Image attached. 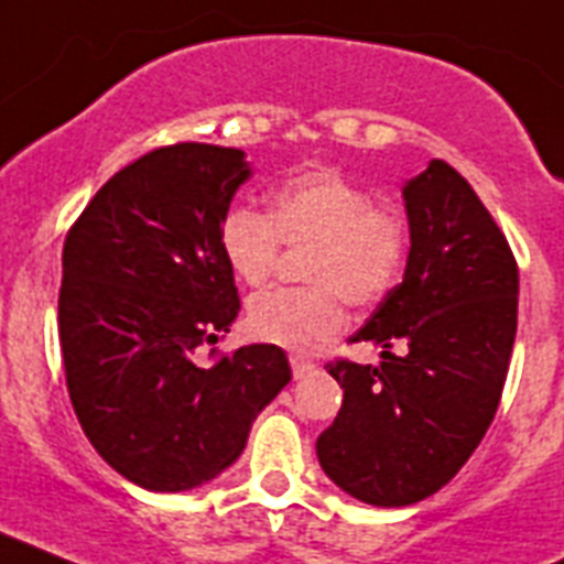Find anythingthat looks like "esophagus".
Masks as SVG:
<instances>
[{
  "instance_id": "34e87169",
  "label": "esophagus",
  "mask_w": 564,
  "mask_h": 564,
  "mask_svg": "<svg viewBox=\"0 0 564 564\" xmlns=\"http://www.w3.org/2000/svg\"><path fill=\"white\" fill-rule=\"evenodd\" d=\"M291 370H293V378H305L307 372L316 370V364H313L311 358L293 352V356H291Z\"/></svg>"
}]
</instances>
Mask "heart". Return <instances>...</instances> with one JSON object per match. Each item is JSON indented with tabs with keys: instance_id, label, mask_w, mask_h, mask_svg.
Returning a JSON list of instances; mask_svg holds the SVG:
<instances>
[{
	"instance_id": "b5f03b06",
	"label": "heart",
	"mask_w": 564,
	"mask_h": 564,
	"mask_svg": "<svg viewBox=\"0 0 564 564\" xmlns=\"http://www.w3.org/2000/svg\"><path fill=\"white\" fill-rule=\"evenodd\" d=\"M282 246L307 248L302 291H265L248 305V330L288 350H316L341 333L352 307L378 305L401 279L410 226L390 203L344 172L313 166L271 192L268 214L234 206L220 223V251L234 276L265 285Z\"/></svg>"
}]
</instances>
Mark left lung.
Returning <instances> with one entry per match:
<instances>
[{
	"instance_id": "8db88e82",
	"label": "left lung",
	"mask_w": 564,
	"mask_h": 564,
	"mask_svg": "<svg viewBox=\"0 0 564 564\" xmlns=\"http://www.w3.org/2000/svg\"><path fill=\"white\" fill-rule=\"evenodd\" d=\"M410 257L350 341L381 364H327L344 401L316 441L325 475L356 500L401 508L460 471L500 406L517 336L520 271L506 234L449 163L403 186Z\"/></svg>"
}]
</instances>
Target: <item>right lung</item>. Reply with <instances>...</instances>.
<instances>
[{"label":"right lung","mask_w":564,"mask_h":564,"mask_svg":"<svg viewBox=\"0 0 564 564\" xmlns=\"http://www.w3.org/2000/svg\"><path fill=\"white\" fill-rule=\"evenodd\" d=\"M248 177L242 149H154L112 174L64 239L69 401L98 455L149 491L214 480L291 381L276 344L203 361L239 313L220 223Z\"/></svg>","instance_id":"add662e5"}]
</instances>
